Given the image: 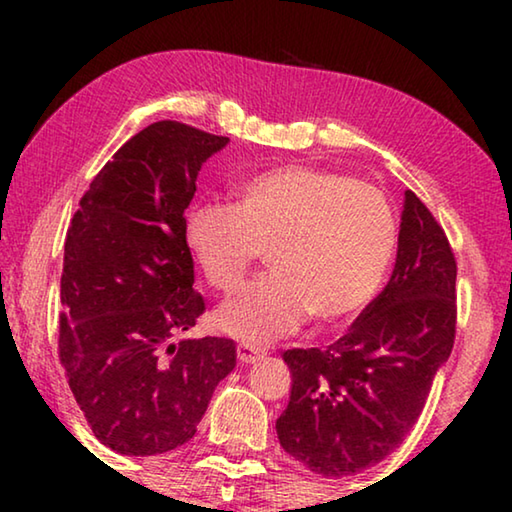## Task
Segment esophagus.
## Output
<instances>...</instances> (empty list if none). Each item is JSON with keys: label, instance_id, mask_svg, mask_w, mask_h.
<instances>
[{"label": "esophagus", "instance_id": "obj_1", "mask_svg": "<svg viewBox=\"0 0 512 512\" xmlns=\"http://www.w3.org/2000/svg\"><path fill=\"white\" fill-rule=\"evenodd\" d=\"M259 357H262V352L255 350V348H250V345H246V343H239L237 345V359H239L241 366H250V363L259 361Z\"/></svg>", "mask_w": 512, "mask_h": 512}]
</instances>
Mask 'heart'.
I'll use <instances>...</instances> for the list:
<instances>
[{"label": "heart", "instance_id": "b5f03b06", "mask_svg": "<svg viewBox=\"0 0 512 512\" xmlns=\"http://www.w3.org/2000/svg\"><path fill=\"white\" fill-rule=\"evenodd\" d=\"M187 244L221 293H235L266 250L271 273L216 314L223 332L264 345L309 314L318 325H339L366 309L391 266L397 221L377 185L287 164L246 180L235 205L189 214Z\"/></svg>", "mask_w": 512, "mask_h": 512}]
</instances>
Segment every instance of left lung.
<instances>
[{
    "label": "left lung",
    "mask_w": 512,
    "mask_h": 512,
    "mask_svg": "<svg viewBox=\"0 0 512 512\" xmlns=\"http://www.w3.org/2000/svg\"><path fill=\"white\" fill-rule=\"evenodd\" d=\"M454 339V250L429 207L406 192L386 289L325 350L282 354L293 377L275 422L282 449L320 476L384 461L418 422Z\"/></svg>",
    "instance_id": "obj_1"
}]
</instances>
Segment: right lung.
Instances as JSON below:
<instances>
[{
    "label": "right lung",
    "mask_w": 512,
    "mask_h": 512,
    "mask_svg": "<svg viewBox=\"0 0 512 512\" xmlns=\"http://www.w3.org/2000/svg\"><path fill=\"white\" fill-rule=\"evenodd\" d=\"M228 137L162 119L92 178L65 239L58 359L103 445L153 456L185 445L237 361L221 336L176 339L203 316L185 210Z\"/></svg>",
    "instance_id": "obj_1"
}]
</instances>
